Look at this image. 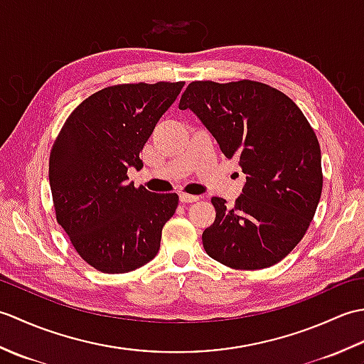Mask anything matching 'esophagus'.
Returning <instances> with one entry per match:
<instances>
[{"label":"esophagus","instance_id":"1","mask_svg":"<svg viewBox=\"0 0 364 364\" xmlns=\"http://www.w3.org/2000/svg\"><path fill=\"white\" fill-rule=\"evenodd\" d=\"M198 197L197 196H191V194H180V202L181 203H194L197 202Z\"/></svg>","mask_w":364,"mask_h":364}]
</instances>
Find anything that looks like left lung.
I'll return each instance as SVG.
<instances>
[{
	"label": "left lung",
	"mask_w": 364,
	"mask_h": 364,
	"mask_svg": "<svg viewBox=\"0 0 364 364\" xmlns=\"http://www.w3.org/2000/svg\"><path fill=\"white\" fill-rule=\"evenodd\" d=\"M245 173L235 206L213 197L206 253L231 269L277 264L305 236L322 194L321 146L299 106L258 81H194L180 100Z\"/></svg>",
	"instance_id": "obj_1"
}]
</instances>
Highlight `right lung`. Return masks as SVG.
<instances>
[{
	"instance_id": "obj_1",
	"label": "right lung",
	"mask_w": 364,
	"mask_h": 364,
	"mask_svg": "<svg viewBox=\"0 0 364 364\" xmlns=\"http://www.w3.org/2000/svg\"><path fill=\"white\" fill-rule=\"evenodd\" d=\"M183 86L105 87L75 107L53 144L48 176L56 220L100 272H131L156 257L178 196L134 188L127 173L142 167L139 153Z\"/></svg>"
}]
</instances>
